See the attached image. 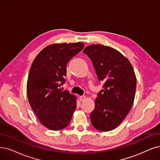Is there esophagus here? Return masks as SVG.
<instances>
[{
  "label": "esophagus",
  "mask_w": 160,
  "mask_h": 160,
  "mask_svg": "<svg viewBox=\"0 0 160 160\" xmlns=\"http://www.w3.org/2000/svg\"><path fill=\"white\" fill-rule=\"evenodd\" d=\"M85 98H86L85 96H81V97H79V100L81 102L84 101L85 100Z\"/></svg>",
  "instance_id": "34e87169"
}]
</instances>
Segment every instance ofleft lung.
Listing matches in <instances>:
<instances>
[{
    "instance_id": "8db88e82",
    "label": "left lung",
    "mask_w": 160,
    "mask_h": 160,
    "mask_svg": "<svg viewBox=\"0 0 160 160\" xmlns=\"http://www.w3.org/2000/svg\"><path fill=\"white\" fill-rule=\"evenodd\" d=\"M92 61L103 89L97 94L91 123L100 131L116 129L129 113L135 99L137 78L128 59L119 51L102 44H92L83 51Z\"/></svg>"
}]
</instances>
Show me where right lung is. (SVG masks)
<instances>
[{"label":"right lung","mask_w":160,"mask_h":160,"mask_svg":"<svg viewBox=\"0 0 160 160\" xmlns=\"http://www.w3.org/2000/svg\"><path fill=\"white\" fill-rule=\"evenodd\" d=\"M84 46L82 42L50 44L32 63L27 82L28 100L41 124L50 130L66 127L76 109V97L60 86L65 83L68 62Z\"/></svg>","instance_id":"obj_1"}]
</instances>
